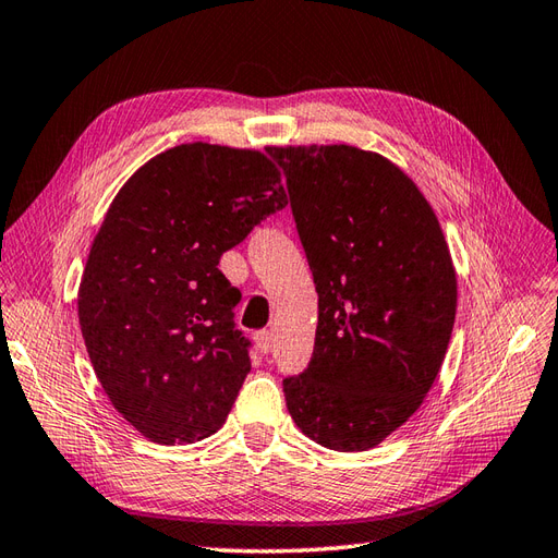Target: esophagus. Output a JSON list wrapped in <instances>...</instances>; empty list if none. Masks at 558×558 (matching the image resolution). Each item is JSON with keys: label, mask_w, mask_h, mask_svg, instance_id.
<instances>
[{"label": "esophagus", "mask_w": 558, "mask_h": 558, "mask_svg": "<svg viewBox=\"0 0 558 558\" xmlns=\"http://www.w3.org/2000/svg\"><path fill=\"white\" fill-rule=\"evenodd\" d=\"M255 345H257V350H260V352H265V355H267V352L271 350V333L269 331H257L255 333Z\"/></svg>", "instance_id": "esophagus-1"}]
</instances>
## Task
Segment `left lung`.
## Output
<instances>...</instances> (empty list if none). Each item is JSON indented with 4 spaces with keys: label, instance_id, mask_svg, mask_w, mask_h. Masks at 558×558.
I'll list each match as a JSON object with an SVG mask.
<instances>
[{
    "label": "left lung",
    "instance_id": "left-lung-1",
    "mask_svg": "<svg viewBox=\"0 0 558 558\" xmlns=\"http://www.w3.org/2000/svg\"><path fill=\"white\" fill-rule=\"evenodd\" d=\"M319 295L307 369L283 378L310 440L364 452L410 418L440 372L457 275L436 213L398 166L357 146L275 148Z\"/></svg>",
    "mask_w": 558,
    "mask_h": 558
}]
</instances>
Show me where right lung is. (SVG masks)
Listing matches in <instances>:
<instances>
[{"label": "right lung", "mask_w": 558, "mask_h": 558, "mask_svg": "<svg viewBox=\"0 0 558 558\" xmlns=\"http://www.w3.org/2000/svg\"><path fill=\"white\" fill-rule=\"evenodd\" d=\"M275 148L182 144L134 172L94 236L77 293L108 400L158 445L213 436L251 372L241 291L220 257L287 208Z\"/></svg>", "instance_id": "add662e5"}]
</instances>
